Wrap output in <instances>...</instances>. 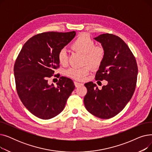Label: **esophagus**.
Listing matches in <instances>:
<instances>
[{
	"label": "esophagus",
	"mask_w": 152,
	"mask_h": 152,
	"mask_svg": "<svg viewBox=\"0 0 152 152\" xmlns=\"http://www.w3.org/2000/svg\"><path fill=\"white\" fill-rule=\"evenodd\" d=\"M75 86H76V87H79V86H83V84L80 83H79V82H77V81H75Z\"/></svg>",
	"instance_id": "obj_1"
}]
</instances>
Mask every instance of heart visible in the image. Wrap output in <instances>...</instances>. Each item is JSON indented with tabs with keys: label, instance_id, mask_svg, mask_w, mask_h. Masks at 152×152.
<instances>
[{
	"label": "heart",
	"instance_id": "heart-1",
	"mask_svg": "<svg viewBox=\"0 0 152 152\" xmlns=\"http://www.w3.org/2000/svg\"><path fill=\"white\" fill-rule=\"evenodd\" d=\"M72 49L84 53V63H87L92 68L99 67L105 57V50L100 46H95L93 40L86 34L79 35L71 44ZM58 60L62 65L68 63V56L66 49H61L58 53ZM88 66L81 68L71 67L65 71V75L71 78L81 80L90 73Z\"/></svg>",
	"mask_w": 152,
	"mask_h": 152
}]
</instances>
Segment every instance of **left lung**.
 <instances>
[{
	"label": "left lung",
	"instance_id": "obj_1",
	"mask_svg": "<svg viewBox=\"0 0 152 152\" xmlns=\"http://www.w3.org/2000/svg\"><path fill=\"white\" fill-rule=\"evenodd\" d=\"M94 39L105 50L95 79H104L108 84L100 90L92 82L86 83L87 92L84 103L92 115L109 119L121 111L132 98L136 86L137 65L129 47L120 37L107 33Z\"/></svg>",
	"mask_w": 152,
	"mask_h": 152
}]
</instances>
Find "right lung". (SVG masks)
<instances>
[{
    "label": "right lung",
    "mask_w": 152,
    "mask_h": 152,
    "mask_svg": "<svg viewBox=\"0 0 152 152\" xmlns=\"http://www.w3.org/2000/svg\"><path fill=\"white\" fill-rule=\"evenodd\" d=\"M76 33L47 32L30 38L16 60L14 75L16 87L23 104L39 118L49 119L65 108L67 99L75 88L71 79L61 76L57 86L48 78L59 66L58 53Z\"/></svg>",
    "instance_id": "add662e5"
}]
</instances>
